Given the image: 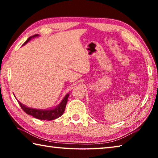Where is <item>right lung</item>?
Wrapping results in <instances>:
<instances>
[{
    "label": "right lung",
    "instance_id": "obj_1",
    "mask_svg": "<svg viewBox=\"0 0 158 158\" xmlns=\"http://www.w3.org/2000/svg\"><path fill=\"white\" fill-rule=\"evenodd\" d=\"M38 36V35H34L33 36H31L28 37L27 40H26L23 45L27 43V42L30 40L32 37ZM69 97V93H68L65 95V97L63 98L62 102L60 103V105L58 106H56L55 109H49V110H41V109H32L27 107V106H24L22 105L20 102H19V105H20L21 109L24 111L26 114L28 115H31V116H33L35 118L40 119V120H44V121H52V120H54L57 118L60 117L61 115L63 114L64 111L65 109L66 104L67 102H68V99Z\"/></svg>",
    "mask_w": 158,
    "mask_h": 158
}]
</instances>
